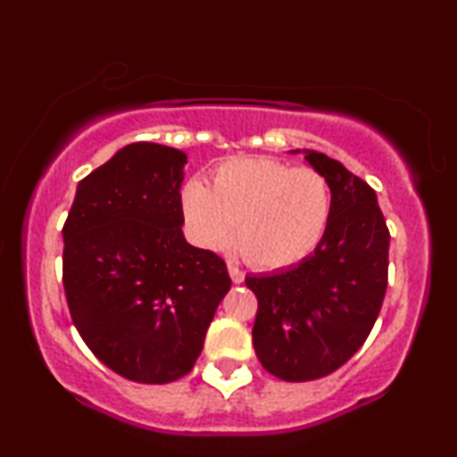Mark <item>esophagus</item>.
<instances>
[{
	"mask_svg": "<svg viewBox=\"0 0 457 457\" xmlns=\"http://www.w3.org/2000/svg\"><path fill=\"white\" fill-rule=\"evenodd\" d=\"M228 270H229V277H232V281H234V283H243V281H245V272L240 270L238 266L229 264V266H228Z\"/></svg>",
	"mask_w": 457,
	"mask_h": 457,
	"instance_id": "obj_1",
	"label": "esophagus"
}]
</instances>
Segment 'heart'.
Masks as SVG:
<instances>
[{
  "instance_id": "obj_1",
  "label": "heart",
  "mask_w": 457,
  "mask_h": 457,
  "mask_svg": "<svg viewBox=\"0 0 457 457\" xmlns=\"http://www.w3.org/2000/svg\"><path fill=\"white\" fill-rule=\"evenodd\" d=\"M188 240L204 251H225L236 229L245 255L260 269L301 264L322 243L333 195L312 167L269 156H240L217 167L212 187L188 178L180 188Z\"/></svg>"
}]
</instances>
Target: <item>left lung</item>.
Instances as JSON below:
<instances>
[{"mask_svg":"<svg viewBox=\"0 0 457 457\" xmlns=\"http://www.w3.org/2000/svg\"><path fill=\"white\" fill-rule=\"evenodd\" d=\"M328 180L333 195L322 243L301 264L245 283L258 296L253 348L266 371L316 380L353 356L374 327L386 292L389 229L376 191L339 161L290 150Z\"/></svg>","mask_w":457,"mask_h":457,"instance_id":"left-lung-1","label":"left lung"}]
</instances>
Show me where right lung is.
Instances as JSON below:
<instances>
[{"mask_svg": "<svg viewBox=\"0 0 457 457\" xmlns=\"http://www.w3.org/2000/svg\"><path fill=\"white\" fill-rule=\"evenodd\" d=\"M187 154L130 144L77 185L64 236L72 322L109 370L144 385L188 374L228 295L225 262L188 245Z\"/></svg>", "mask_w": 457, "mask_h": 457, "instance_id": "add662e5", "label": "right lung"}]
</instances>
